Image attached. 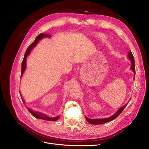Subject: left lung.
Instances as JSON below:
<instances>
[{"label": "left lung", "instance_id": "obj_1", "mask_svg": "<svg viewBox=\"0 0 149 149\" xmlns=\"http://www.w3.org/2000/svg\"><path fill=\"white\" fill-rule=\"evenodd\" d=\"M128 57L129 59L132 62V65H131V67H130V68H131L132 70H133L134 71V73H136V68H135V61H134V56L132 55V52H130V50L129 51V53H128ZM126 107V105L123 106V107H121L120 109H119L118 111H117L116 113L113 115L112 116L110 117V118H108L106 119H89L88 118H86V119L88 122L90 124H104L106 123H107V122H109L111 120H112L113 119H116L117 117H118L122 112L123 111V110L125 109V107Z\"/></svg>", "mask_w": 149, "mask_h": 149}]
</instances>
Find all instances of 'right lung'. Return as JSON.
<instances>
[{"mask_svg":"<svg viewBox=\"0 0 149 149\" xmlns=\"http://www.w3.org/2000/svg\"><path fill=\"white\" fill-rule=\"evenodd\" d=\"M50 37L51 36L49 35H47V34H44V33H40L39 34L37 37H36L35 40H34V42L31 43L30 45L28 47V48L26 49V50L25 52V55H24V58L23 59V61H22V69H21V76L23 74L24 70L26 68V57L29 55V54L30 53V52L31 51V49H32L35 45L36 44H37L40 40H41L42 38L43 37ZM29 111L30 112L33 116H34L35 118H38V119H42L43 120H49V121H55L56 120H58L59 119V117H56V118H50V117H48L45 114H42V113H40V112H35L33 111V110H31L30 109H29Z\"/></svg>","mask_w":149,"mask_h":149,"instance_id":"obj_1","label":"right lung"}]
</instances>
